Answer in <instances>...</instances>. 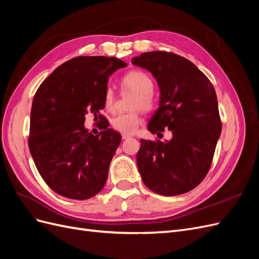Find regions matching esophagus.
<instances>
[{
    "mask_svg": "<svg viewBox=\"0 0 259 259\" xmlns=\"http://www.w3.org/2000/svg\"><path fill=\"white\" fill-rule=\"evenodd\" d=\"M128 138H131L130 135H127V134H122V139H128Z\"/></svg>",
    "mask_w": 259,
    "mask_h": 259,
    "instance_id": "esophagus-1",
    "label": "esophagus"
}]
</instances>
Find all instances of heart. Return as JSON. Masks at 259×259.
Masks as SVG:
<instances>
[{
	"label": "heart",
	"mask_w": 259,
	"mask_h": 259,
	"mask_svg": "<svg viewBox=\"0 0 259 259\" xmlns=\"http://www.w3.org/2000/svg\"><path fill=\"white\" fill-rule=\"evenodd\" d=\"M122 89L135 93L132 101L133 109H144L145 111H150L156 105V99L153 95L154 83L151 76L140 70H132L125 74L121 80ZM115 101L114 91L111 86H108L104 93V103L108 110H112ZM142 123V117L139 112L132 111L127 113H120L112 117L111 126L123 134H133Z\"/></svg>",
	"instance_id": "b5f03b06"
}]
</instances>
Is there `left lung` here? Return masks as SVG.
Wrapping results in <instances>:
<instances>
[{
    "label": "left lung",
    "instance_id": "left-lung-1",
    "mask_svg": "<svg viewBox=\"0 0 259 259\" xmlns=\"http://www.w3.org/2000/svg\"><path fill=\"white\" fill-rule=\"evenodd\" d=\"M133 64L150 71L160 89L159 109L148 130L171 132L169 142L140 140L137 166L151 191L171 197L192 190L209 170L222 121L213 84L190 60L167 52H148Z\"/></svg>",
    "mask_w": 259,
    "mask_h": 259
}]
</instances>
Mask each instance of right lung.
<instances>
[{
    "mask_svg": "<svg viewBox=\"0 0 259 259\" xmlns=\"http://www.w3.org/2000/svg\"><path fill=\"white\" fill-rule=\"evenodd\" d=\"M124 67L126 62L116 57H75L55 69L35 93L30 153L44 182L62 197L88 200L107 182L121 136L108 125L94 136L84 127L85 114L104 119L99 110L109 76Z\"/></svg>",
    "mask_w": 259,
    "mask_h": 259,
    "instance_id": "1",
    "label": "right lung"
}]
</instances>
